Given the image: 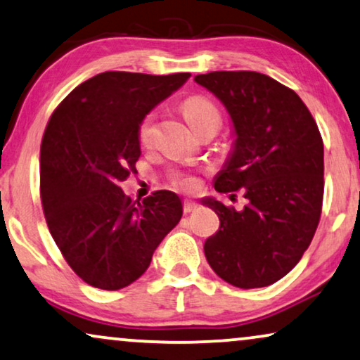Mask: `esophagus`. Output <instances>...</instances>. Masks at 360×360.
Masks as SVG:
<instances>
[{"label": "esophagus", "instance_id": "esophagus-1", "mask_svg": "<svg viewBox=\"0 0 360 360\" xmlns=\"http://www.w3.org/2000/svg\"><path fill=\"white\" fill-rule=\"evenodd\" d=\"M196 208H198V205H196L195 201H191V200L184 201V213H191V211H195Z\"/></svg>", "mask_w": 360, "mask_h": 360}]
</instances>
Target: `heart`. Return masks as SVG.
<instances>
[{
    "mask_svg": "<svg viewBox=\"0 0 360 360\" xmlns=\"http://www.w3.org/2000/svg\"><path fill=\"white\" fill-rule=\"evenodd\" d=\"M181 115L188 122V126L195 132H200L208 127L218 131L221 126V112L218 106L213 101L208 100L206 96L193 95L188 96L181 103ZM154 127H155V112L150 111L142 117L137 126V141L142 147H149L152 144V137H154ZM169 181L175 188L184 191H195L198 190L200 181L195 175L185 174V172L172 170L169 174Z\"/></svg>",
    "mask_w": 360,
    "mask_h": 360,
    "instance_id": "1",
    "label": "heart"
}]
</instances>
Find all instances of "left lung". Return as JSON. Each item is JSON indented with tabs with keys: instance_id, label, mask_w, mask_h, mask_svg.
Wrapping results in <instances>:
<instances>
[{
	"instance_id": "1",
	"label": "left lung",
	"mask_w": 360,
	"mask_h": 360,
	"mask_svg": "<svg viewBox=\"0 0 360 360\" xmlns=\"http://www.w3.org/2000/svg\"><path fill=\"white\" fill-rule=\"evenodd\" d=\"M195 82L223 103L234 124L233 154L214 190H243L248 200L240 211L203 201L219 218L218 233L205 243L206 260L234 287H267L300 262L316 233L324 193L321 134L302 98L264 73L211 72Z\"/></svg>"
}]
</instances>
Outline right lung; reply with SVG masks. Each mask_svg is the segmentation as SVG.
I'll use <instances>...</instances> for the list:
<instances>
[{"label":"right lung","instance_id":"obj_1","mask_svg":"<svg viewBox=\"0 0 360 360\" xmlns=\"http://www.w3.org/2000/svg\"><path fill=\"white\" fill-rule=\"evenodd\" d=\"M190 73H98L52 112L41 144V201L49 231L73 272L101 290L141 277L179 224L169 190L132 201L120 184L136 172L139 121Z\"/></svg>","mask_w":360,"mask_h":360}]
</instances>
